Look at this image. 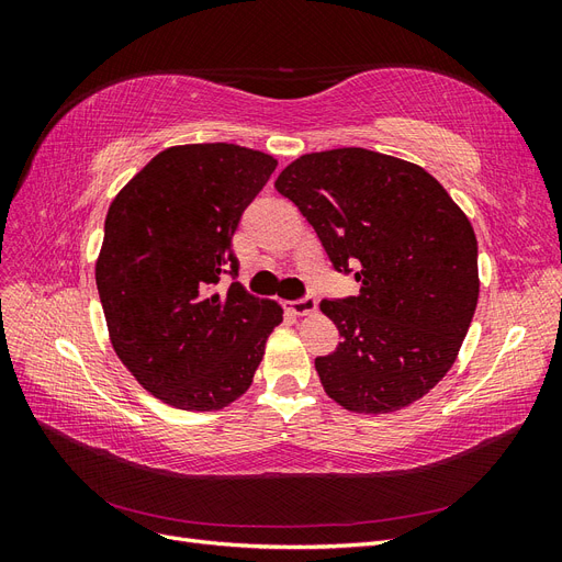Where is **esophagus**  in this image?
Listing matches in <instances>:
<instances>
[{
	"label": "esophagus",
	"instance_id": "1",
	"mask_svg": "<svg viewBox=\"0 0 562 562\" xmlns=\"http://www.w3.org/2000/svg\"><path fill=\"white\" fill-rule=\"evenodd\" d=\"M316 304L318 302L314 297H302V300H295V302H288V310H291L297 316H307V314L316 312Z\"/></svg>",
	"mask_w": 562,
	"mask_h": 562
}]
</instances>
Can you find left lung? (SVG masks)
<instances>
[{
  "label": "left lung",
  "mask_w": 562,
  "mask_h": 562,
  "mask_svg": "<svg viewBox=\"0 0 562 562\" xmlns=\"http://www.w3.org/2000/svg\"><path fill=\"white\" fill-rule=\"evenodd\" d=\"M318 234L335 269L356 267L359 295L321 300L342 335L316 372L351 413L419 401L457 361L479 304V241L431 173L363 147L312 151L274 182Z\"/></svg>",
  "instance_id": "obj_1"
}]
</instances>
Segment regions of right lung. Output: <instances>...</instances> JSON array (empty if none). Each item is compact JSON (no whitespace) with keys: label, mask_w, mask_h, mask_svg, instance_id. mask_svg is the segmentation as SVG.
Returning <instances> with one entry per match:
<instances>
[{"label":"right lung","mask_w":562,"mask_h":562,"mask_svg":"<svg viewBox=\"0 0 562 562\" xmlns=\"http://www.w3.org/2000/svg\"><path fill=\"white\" fill-rule=\"evenodd\" d=\"M277 159L229 143L176 145L110 203L95 285L112 349L131 375L180 411H223L252 384L281 304L239 277L232 236Z\"/></svg>","instance_id":"right-lung-1"}]
</instances>
